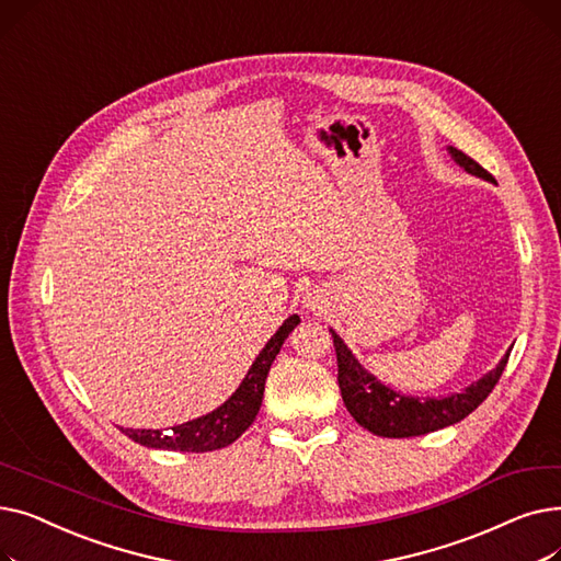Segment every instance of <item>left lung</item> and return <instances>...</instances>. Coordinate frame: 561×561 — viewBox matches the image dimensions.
Wrapping results in <instances>:
<instances>
[{
	"mask_svg": "<svg viewBox=\"0 0 561 561\" xmlns=\"http://www.w3.org/2000/svg\"><path fill=\"white\" fill-rule=\"evenodd\" d=\"M448 152L455 159V163H459L466 172L495 184L493 174H489L478 161L457 150V147H448ZM330 332L334 339L339 362V389L347 411L364 430L389 438L421 436L463 421L470 411H476L486 400L510 359L507 352L493 370H489L484 377L466 387L461 393H453L446 398H414L402 396L381 385L375 375H370L357 362V357L352 355L343 339L334 330Z\"/></svg>",
	"mask_w": 561,
	"mask_h": 561,
	"instance_id": "1",
	"label": "left lung"
}]
</instances>
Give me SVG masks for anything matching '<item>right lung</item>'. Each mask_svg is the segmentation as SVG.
<instances>
[{"label":"right lung","mask_w":561,"mask_h":561,"mask_svg":"<svg viewBox=\"0 0 561 561\" xmlns=\"http://www.w3.org/2000/svg\"><path fill=\"white\" fill-rule=\"evenodd\" d=\"M300 322V316H288L282 328L265 343V347L259 352L252 368L243 377L241 387L231 393L229 400H225L211 414L199 416L195 421L174 425L172 430H131L123 427V434H127L131 440L147 448L157 450H180V453H211L220 450L229 444H233L256 419L259 407L265 391V377L279 355V350L288 334Z\"/></svg>","instance_id":"add662e5"}]
</instances>
